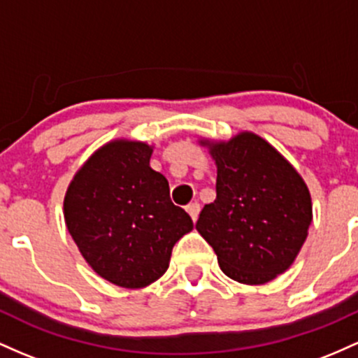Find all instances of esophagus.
Listing matches in <instances>:
<instances>
[{
  "mask_svg": "<svg viewBox=\"0 0 358 358\" xmlns=\"http://www.w3.org/2000/svg\"><path fill=\"white\" fill-rule=\"evenodd\" d=\"M186 211L189 213L191 220H192V222L196 223V220H198V216H199V204H198V203H191V204H187Z\"/></svg>",
  "mask_w": 358,
  "mask_h": 358,
  "instance_id": "1",
  "label": "esophagus"
}]
</instances>
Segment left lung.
Segmentation results:
<instances>
[{
  "label": "left lung",
  "mask_w": 358,
  "mask_h": 358,
  "mask_svg": "<svg viewBox=\"0 0 358 358\" xmlns=\"http://www.w3.org/2000/svg\"><path fill=\"white\" fill-rule=\"evenodd\" d=\"M216 164V199L196 230L211 245L223 274L260 286L286 272L306 242L311 194L299 172L267 140L240 131L201 138Z\"/></svg>",
  "instance_id": "obj_1"
}]
</instances>
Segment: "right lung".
<instances>
[{"instance_id": "obj_1", "label": "right lung", "mask_w": 358, "mask_h": 358, "mask_svg": "<svg viewBox=\"0 0 358 358\" xmlns=\"http://www.w3.org/2000/svg\"><path fill=\"white\" fill-rule=\"evenodd\" d=\"M154 147L116 138L74 174L64 220L92 271L115 286L138 289L164 275L172 247L192 220L172 204L169 182L150 167Z\"/></svg>"}]
</instances>
